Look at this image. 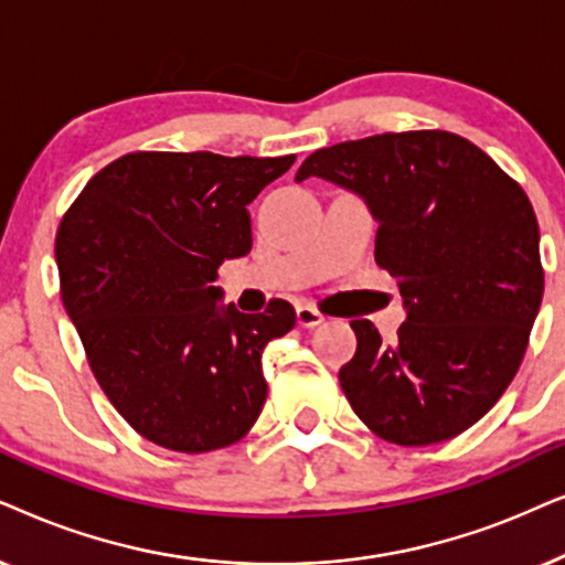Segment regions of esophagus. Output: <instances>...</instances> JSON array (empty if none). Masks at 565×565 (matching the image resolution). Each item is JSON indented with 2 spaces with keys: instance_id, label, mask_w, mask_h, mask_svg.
I'll list each match as a JSON object with an SVG mask.
<instances>
[{
  "instance_id": "34e87169",
  "label": "esophagus",
  "mask_w": 565,
  "mask_h": 565,
  "mask_svg": "<svg viewBox=\"0 0 565 565\" xmlns=\"http://www.w3.org/2000/svg\"><path fill=\"white\" fill-rule=\"evenodd\" d=\"M322 320H326V315H322L318 307H312V305H299L297 307V322L302 328H315V326H320Z\"/></svg>"
}]
</instances>
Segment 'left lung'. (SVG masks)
I'll list each match as a JSON object with an SVG mask.
<instances>
[{
    "mask_svg": "<svg viewBox=\"0 0 565 565\" xmlns=\"http://www.w3.org/2000/svg\"><path fill=\"white\" fill-rule=\"evenodd\" d=\"M356 191L380 222L374 258L408 320L393 345L353 320L338 380L380 439L426 447L478 424L507 393L543 302L537 216L527 193L460 134H377L318 149L297 180Z\"/></svg>",
    "mask_w": 565,
    "mask_h": 565,
    "instance_id": "8db88e82",
    "label": "left lung"
}]
</instances>
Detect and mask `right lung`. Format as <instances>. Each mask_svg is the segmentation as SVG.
Wrapping results in <instances>:
<instances>
[{
    "label": "right lung",
    "instance_id": "1",
    "mask_svg": "<svg viewBox=\"0 0 565 565\" xmlns=\"http://www.w3.org/2000/svg\"><path fill=\"white\" fill-rule=\"evenodd\" d=\"M297 157L129 152L89 178L56 232L58 287L97 385L157 447L204 455L250 431L263 349L295 307H216L222 260L250 253L247 204Z\"/></svg>",
    "mask_w": 565,
    "mask_h": 565
}]
</instances>
